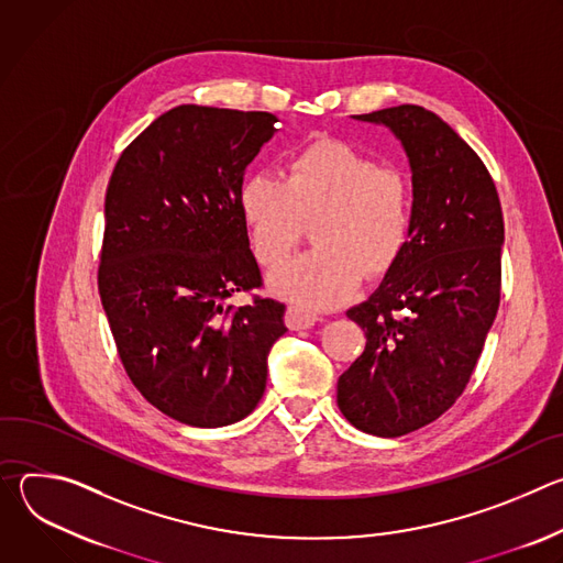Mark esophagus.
Segmentation results:
<instances>
[{"label": "esophagus", "instance_id": "1", "mask_svg": "<svg viewBox=\"0 0 563 563\" xmlns=\"http://www.w3.org/2000/svg\"><path fill=\"white\" fill-rule=\"evenodd\" d=\"M320 318V313L307 309V307H300V305H289L287 307V313H285V323L289 330L298 332V330H309L313 328Z\"/></svg>", "mask_w": 563, "mask_h": 563}]
</instances>
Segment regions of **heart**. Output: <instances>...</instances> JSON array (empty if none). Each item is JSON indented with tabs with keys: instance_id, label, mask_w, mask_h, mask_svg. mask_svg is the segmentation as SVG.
Instances as JSON below:
<instances>
[{
	"instance_id": "heart-1",
	"label": "heart",
	"mask_w": 563,
	"mask_h": 563,
	"mask_svg": "<svg viewBox=\"0 0 563 563\" xmlns=\"http://www.w3.org/2000/svg\"><path fill=\"white\" fill-rule=\"evenodd\" d=\"M250 245L263 267H278L313 222L316 250L272 276L276 294L305 307H332L361 278H383L404 256L415 216L410 176L334 137H318L287 159L285 180L250 176L238 194Z\"/></svg>"
}]
</instances>
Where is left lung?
I'll list each match as a JSON object with an SVG mask.
<instances>
[{"mask_svg": "<svg viewBox=\"0 0 563 563\" xmlns=\"http://www.w3.org/2000/svg\"><path fill=\"white\" fill-rule=\"evenodd\" d=\"M389 126L412 167L408 247L347 316L365 352L339 378V408L358 430L404 437L463 394L501 300L504 213L490 172L437 113L400 104L363 115Z\"/></svg>", "mask_w": 563, "mask_h": 563, "instance_id": "1", "label": "left lung"}]
</instances>
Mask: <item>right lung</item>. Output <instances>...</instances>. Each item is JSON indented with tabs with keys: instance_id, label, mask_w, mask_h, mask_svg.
Wrapping results in <instances>:
<instances>
[{
	"instance_id": "obj_1",
	"label": "right lung",
	"mask_w": 563,
	"mask_h": 563,
	"mask_svg": "<svg viewBox=\"0 0 563 563\" xmlns=\"http://www.w3.org/2000/svg\"><path fill=\"white\" fill-rule=\"evenodd\" d=\"M278 118L180 104L120 155L104 198L98 289L137 391L196 428L245 419L265 391L285 305L258 296L238 194ZM250 292L245 306H227Z\"/></svg>"
}]
</instances>
